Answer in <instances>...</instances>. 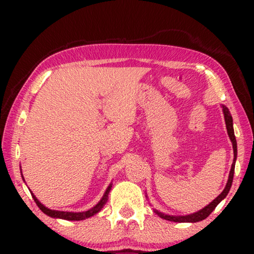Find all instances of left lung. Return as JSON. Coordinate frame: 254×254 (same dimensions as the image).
Here are the masks:
<instances>
[{
  "label": "left lung",
  "instance_id": "8db88e82",
  "mask_svg": "<svg viewBox=\"0 0 254 254\" xmlns=\"http://www.w3.org/2000/svg\"><path fill=\"white\" fill-rule=\"evenodd\" d=\"M223 112H224V118H225V124H227V130H228V134H229V137H230V140L232 142V147H234V155H235V158H234V163H232V166H231V170H230V175H229V179H228V183H227V186H225V189L223 190V192H222L220 195H218L216 199H215L213 202H210L208 204L207 207H204L203 209H201L197 211V213H194V214H190V215H186V216H170V215H164L162 213H159V211L155 210V213L158 215V216H161L162 218H164V220H168V221H173V222H199V221H202L204 218H207L209 215L211 214V211H213L215 208L218 203L221 202L222 200L224 199L225 196L228 195L229 190H230V187L232 185V179H234V172H235V162H236V157H237V142H236V137H235V133H234V126H232V118L230 116V112H229V110L227 107L223 106Z\"/></svg>",
  "mask_w": 254,
  "mask_h": 254
}]
</instances>
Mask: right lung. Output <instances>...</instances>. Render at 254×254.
I'll use <instances>...</instances> for the list:
<instances>
[{
  "label": "right lung",
  "instance_id": "obj_1",
  "mask_svg": "<svg viewBox=\"0 0 254 254\" xmlns=\"http://www.w3.org/2000/svg\"><path fill=\"white\" fill-rule=\"evenodd\" d=\"M111 187H112V185H110L109 187H107L106 192L105 194H104L103 199L99 201L98 203L96 204L95 207L91 208V209L89 210H85L83 211V213H69V211H59V210H52V209H48V208H46L44 206V204H41L39 201H38V199L36 196L33 195L32 193V197L33 200L36 201L37 206L40 208L41 210L44 211L45 214L48 215V216L51 217H59V218H64V220H68V221H79V220H84V218H88L90 216H92V215H95L98 213V211H100V209L105 206V203L107 202V197H109V193L111 190Z\"/></svg>",
  "mask_w": 254,
  "mask_h": 254
}]
</instances>
